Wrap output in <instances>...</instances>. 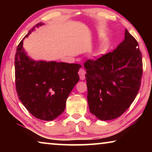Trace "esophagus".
Masks as SVG:
<instances>
[{
    "mask_svg": "<svg viewBox=\"0 0 152 152\" xmlns=\"http://www.w3.org/2000/svg\"><path fill=\"white\" fill-rule=\"evenodd\" d=\"M79 75H80V80H84L85 79V74H86V72H85V70L84 69H80L79 70Z\"/></svg>",
    "mask_w": 152,
    "mask_h": 152,
    "instance_id": "esophagus-1",
    "label": "esophagus"
}]
</instances>
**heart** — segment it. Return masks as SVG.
I'll list each match as a JSON object with an SVG mask.
<instances>
[{
  "mask_svg": "<svg viewBox=\"0 0 152 152\" xmlns=\"http://www.w3.org/2000/svg\"><path fill=\"white\" fill-rule=\"evenodd\" d=\"M97 55H99V54H100V51H98V52H97Z\"/></svg>",
  "mask_w": 152,
  "mask_h": 152,
  "instance_id": "1",
  "label": "heart"
}]
</instances>
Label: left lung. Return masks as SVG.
I'll return each mask as SVG.
<instances>
[{
  "mask_svg": "<svg viewBox=\"0 0 152 152\" xmlns=\"http://www.w3.org/2000/svg\"><path fill=\"white\" fill-rule=\"evenodd\" d=\"M90 112L107 121L120 117L129 109L140 89L142 55L137 41L125 30L116 49L84 64Z\"/></svg>",
  "mask_w": 152,
  "mask_h": 152,
  "instance_id": "1",
  "label": "left lung"
}]
</instances>
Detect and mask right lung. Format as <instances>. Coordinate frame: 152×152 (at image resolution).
Returning a JSON list of instances; mask_svg holds the SVG:
<instances>
[{"instance_id": "1", "label": "right lung", "mask_w": 152, "mask_h": 152, "mask_svg": "<svg viewBox=\"0 0 152 152\" xmlns=\"http://www.w3.org/2000/svg\"><path fill=\"white\" fill-rule=\"evenodd\" d=\"M44 23L33 27L18 44L15 55L16 88L20 101L35 118L51 121L63 113L66 99L80 80L82 66L32 59L23 47V40Z\"/></svg>"}]
</instances>
